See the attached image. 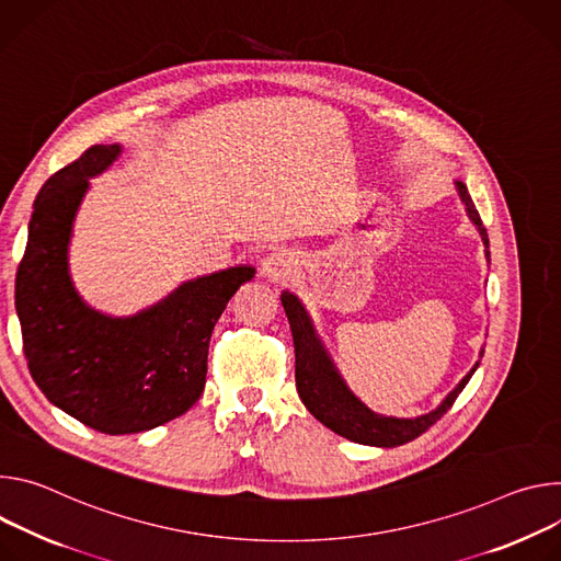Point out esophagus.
<instances>
[{"instance_id": "obj_1", "label": "esophagus", "mask_w": 561, "mask_h": 561, "mask_svg": "<svg viewBox=\"0 0 561 561\" xmlns=\"http://www.w3.org/2000/svg\"><path fill=\"white\" fill-rule=\"evenodd\" d=\"M294 270V259L291 254H287L285 249H276V252L267 254L261 263V274L270 280H280L287 278Z\"/></svg>"}]
</instances>
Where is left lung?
<instances>
[{
    "instance_id": "1",
    "label": "left lung",
    "mask_w": 561,
    "mask_h": 561,
    "mask_svg": "<svg viewBox=\"0 0 561 561\" xmlns=\"http://www.w3.org/2000/svg\"><path fill=\"white\" fill-rule=\"evenodd\" d=\"M455 190L459 194V201L466 207V214L470 222L477 227L481 242L485 247V259L490 261L488 252V233L481 225V218L474 209V203L466 190L463 182H455ZM280 302L285 307V314L291 328L294 336V352H296V390L305 408L312 412L325 427L341 434V437L363 444V446H377V448H397L423 434L430 425L437 423L457 401L474 369L479 367V360L472 365L468 375L457 383V388L427 414L401 419V416H386L375 410H369L345 383L341 371L336 369L330 352L325 350L321 336L317 334V328L312 323V317L307 314L305 305L300 298L291 291L280 294ZM483 356V350H481Z\"/></svg>"
}]
</instances>
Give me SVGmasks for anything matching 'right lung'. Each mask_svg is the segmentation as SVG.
Returning a JSON list of instances; mask_svg holds the SVG:
<instances>
[{"mask_svg": "<svg viewBox=\"0 0 561 561\" xmlns=\"http://www.w3.org/2000/svg\"><path fill=\"white\" fill-rule=\"evenodd\" d=\"M119 153V145H95L44 182L15 278L33 381L53 405L104 434L158 427L201 399L214 325L256 274L238 265L198 276L134 317L87 305L69 270L73 222L89 180Z\"/></svg>", "mask_w": 561, "mask_h": 561, "instance_id": "1", "label": "right lung"}]
</instances>
